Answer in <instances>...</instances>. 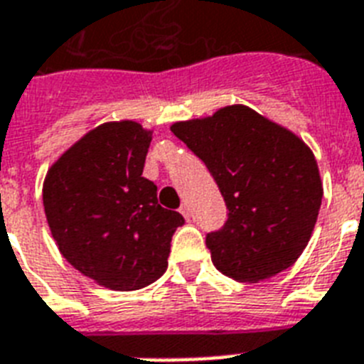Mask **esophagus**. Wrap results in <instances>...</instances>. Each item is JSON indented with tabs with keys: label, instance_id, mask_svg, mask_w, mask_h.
I'll use <instances>...</instances> for the list:
<instances>
[{
	"label": "esophagus",
	"instance_id": "obj_1",
	"mask_svg": "<svg viewBox=\"0 0 364 364\" xmlns=\"http://www.w3.org/2000/svg\"><path fill=\"white\" fill-rule=\"evenodd\" d=\"M179 211H181V215L185 217V219H191V210H188V205L187 204H181V208H179Z\"/></svg>",
	"mask_w": 364,
	"mask_h": 364
}]
</instances>
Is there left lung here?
<instances>
[{"mask_svg":"<svg viewBox=\"0 0 364 364\" xmlns=\"http://www.w3.org/2000/svg\"><path fill=\"white\" fill-rule=\"evenodd\" d=\"M171 132L208 166L227 204L225 227L205 236L217 270L243 283L287 270L310 242L321 208L311 149L240 104L173 122Z\"/></svg>","mask_w":364,"mask_h":364,"instance_id":"1","label":"left lung"}]
</instances>
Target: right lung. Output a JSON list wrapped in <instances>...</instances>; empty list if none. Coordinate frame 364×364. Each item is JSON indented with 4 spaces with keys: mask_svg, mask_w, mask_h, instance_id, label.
Instances as JSON below:
<instances>
[{
    "mask_svg": "<svg viewBox=\"0 0 364 364\" xmlns=\"http://www.w3.org/2000/svg\"><path fill=\"white\" fill-rule=\"evenodd\" d=\"M153 130L104 122L47 171L43 205L60 253L82 276L113 291H136L168 268L171 236L185 219L164 210L143 173Z\"/></svg>",
    "mask_w": 364,
    "mask_h": 364,
    "instance_id": "right-lung-1",
    "label": "right lung"
}]
</instances>
